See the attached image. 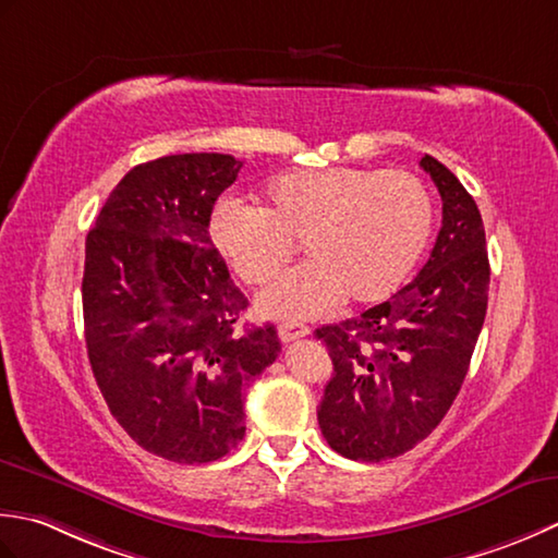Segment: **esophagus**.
<instances>
[{
    "label": "esophagus",
    "instance_id": "obj_1",
    "mask_svg": "<svg viewBox=\"0 0 558 558\" xmlns=\"http://www.w3.org/2000/svg\"><path fill=\"white\" fill-rule=\"evenodd\" d=\"M311 335V327L308 325H301V323H283L279 327V339L283 344L295 342V339H303Z\"/></svg>",
    "mask_w": 558,
    "mask_h": 558
}]
</instances>
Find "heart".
<instances>
[{
  "mask_svg": "<svg viewBox=\"0 0 558 558\" xmlns=\"http://www.w3.org/2000/svg\"><path fill=\"white\" fill-rule=\"evenodd\" d=\"M434 197L412 170L329 166L289 170L265 187V207L221 197L209 241L238 277L265 287L303 241L308 263L259 293L279 320L335 311L347 295L373 305L402 287L434 231Z\"/></svg>",
  "mask_w": 558,
  "mask_h": 558,
  "instance_id": "b5f03b06",
  "label": "heart"
}]
</instances>
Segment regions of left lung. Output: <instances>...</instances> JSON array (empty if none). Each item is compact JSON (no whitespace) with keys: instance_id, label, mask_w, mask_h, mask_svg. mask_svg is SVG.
Listing matches in <instances>:
<instances>
[{"instance_id":"1","label":"left lung","mask_w":558,"mask_h":558,"mask_svg":"<svg viewBox=\"0 0 558 558\" xmlns=\"http://www.w3.org/2000/svg\"><path fill=\"white\" fill-rule=\"evenodd\" d=\"M442 199V226L422 271L390 301L315 329L335 373L317 422L329 448L380 462L412 450L458 397L488 301L482 214L450 170L422 158Z\"/></svg>"}]
</instances>
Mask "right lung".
<instances>
[{
	"label": "right lung",
	"instance_id": "right-lung-1",
	"mask_svg": "<svg viewBox=\"0 0 558 558\" xmlns=\"http://www.w3.org/2000/svg\"><path fill=\"white\" fill-rule=\"evenodd\" d=\"M241 168L229 154L134 166L86 235L90 371L136 446L183 464L243 440L245 388L281 351L275 325L238 327L247 299L209 241Z\"/></svg>",
	"mask_w": 558,
	"mask_h": 558
}]
</instances>
